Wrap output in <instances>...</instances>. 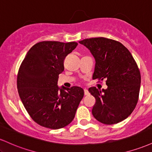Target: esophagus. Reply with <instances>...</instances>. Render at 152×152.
Segmentation results:
<instances>
[{
  "label": "esophagus",
  "mask_w": 152,
  "mask_h": 152,
  "mask_svg": "<svg viewBox=\"0 0 152 152\" xmlns=\"http://www.w3.org/2000/svg\"><path fill=\"white\" fill-rule=\"evenodd\" d=\"M83 91H84V94L86 96H88V94H89V92H88V91L87 90V89H86V88H85V89L83 90Z\"/></svg>",
  "instance_id": "34e87169"
}]
</instances>
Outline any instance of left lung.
Masks as SVG:
<instances>
[{"instance_id": "left-lung-1", "label": "left lung", "mask_w": 152, "mask_h": 152, "mask_svg": "<svg viewBox=\"0 0 152 152\" xmlns=\"http://www.w3.org/2000/svg\"><path fill=\"white\" fill-rule=\"evenodd\" d=\"M90 50L96 60L93 79H106V89L91 87L96 99L92 109L94 118L111 125L124 120L132 114L139 100L141 74L129 50L122 43L104 37L80 41Z\"/></svg>"}]
</instances>
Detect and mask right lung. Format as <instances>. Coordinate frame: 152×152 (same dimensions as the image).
Returning a JSON list of instances; mask_svg holds the SVG:
<instances>
[{
  "mask_svg": "<svg viewBox=\"0 0 152 152\" xmlns=\"http://www.w3.org/2000/svg\"><path fill=\"white\" fill-rule=\"evenodd\" d=\"M76 42L41 41L31 48L19 68L17 88L24 107L34 121L46 128L58 129L75 117L84 92L78 86H57L66 56Z\"/></svg>",
  "mask_w": 152,
  "mask_h": 152,
  "instance_id": "add662e5",
  "label": "right lung"
}]
</instances>
